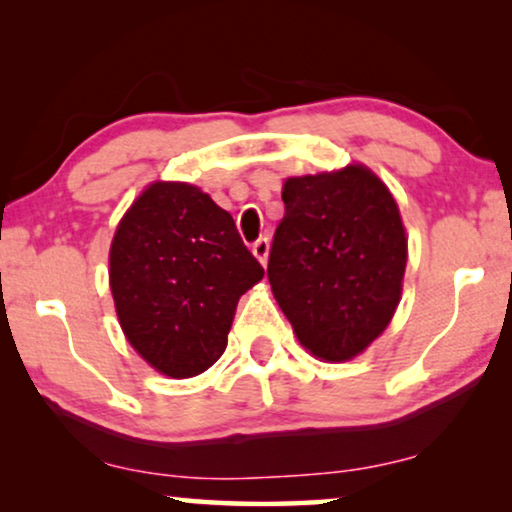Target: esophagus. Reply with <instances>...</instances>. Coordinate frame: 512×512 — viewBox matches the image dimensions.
<instances>
[{
    "mask_svg": "<svg viewBox=\"0 0 512 512\" xmlns=\"http://www.w3.org/2000/svg\"><path fill=\"white\" fill-rule=\"evenodd\" d=\"M251 251H254V256L261 261L263 265L268 263V251H270V242L268 237H258V240L254 242V247H251Z\"/></svg>",
    "mask_w": 512,
    "mask_h": 512,
    "instance_id": "34e87169",
    "label": "esophagus"
}]
</instances>
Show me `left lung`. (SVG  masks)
<instances>
[{
  "label": "left lung",
  "instance_id": "obj_1",
  "mask_svg": "<svg viewBox=\"0 0 512 512\" xmlns=\"http://www.w3.org/2000/svg\"><path fill=\"white\" fill-rule=\"evenodd\" d=\"M268 279L298 340L347 361L394 317L408 242L389 188L361 165L286 179Z\"/></svg>",
  "mask_w": 512,
  "mask_h": 512
}]
</instances>
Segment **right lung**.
<instances>
[{
  "label": "right lung",
  "instance_id": "right-lung-1",
  "mask_svg": "<svg viewBox=\"0 0 512 512\" xmlns=\"http://www.w3.org/2000/svg\"><path fill=\"white\" fill-rule=\"evenodd\" d=\"M109 279L125 338L170 377L214 366L237 300L265 270L226 209L191 184H151L118 223Z\"/></svg>",
  "mask_w": 512,
  "mask_h": 512
}]
</instances>
